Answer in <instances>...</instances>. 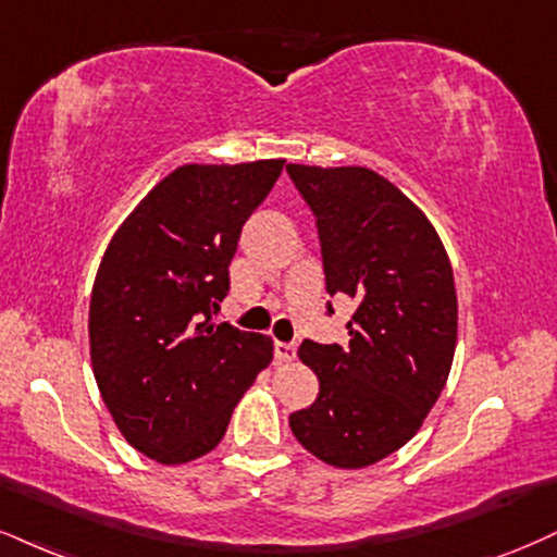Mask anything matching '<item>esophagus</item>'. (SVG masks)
Here are the masks:
<instances>
[{
  "mask_svg": "<svg viewBox=\"0 0 557 557\" xmlns=\"http://www.w3.org/2000/svg\"><path fill=\"white\" fill-rule=\"evenodd\" d=\"M273 356H276V363L294 361V359H297V346H294V343L276 341V346H273Z\"/></svg>",
  "mask_w": 557,
  "mask_h": 557,
  "instance_id": "1",
  "label": "esophagus"
}]
</instances>
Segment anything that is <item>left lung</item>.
<instances>
[{
    "label": "left lung",
    "mask_w": 557,
    "mask_h": 557,
    "mask_svg": "<svg viewBox=\"0 0 557 557\" xmlns=\"http://www.w3.org/2000/svg\"><path fill=\"white\" fill-rule=\"evenodd\" d=\"M286 173L318 216L327 294L359 301L348 348L301 343L320 395L289 425L322 462L361 470L408 444L442 395L457 346L455 273L434 224L387 177L318 164Z\"/></svg>",
    "instance_id": "1"
}]
</instances>
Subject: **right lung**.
I'll list each match as a JSON object with an SVG mask.
<instances>
[{
    "label": "right lung",
    "instance_id": "add662e5",
    "mask_svg": "<svg viewBox=\"0 0 557 557\" xmlns=\"http://www.w3.org/2000/svg\"><path fill=\"white\" fill-rule=\"evenodd\" d=\"M284 162L183 164L106 247L89 299L92 374L123 438L154 462L209 455L273 359L268 335L211 320V310L230 292L243 224Z\"/></svg>",
    "mask_w": 557,
    "mask_h": 557
}]
</instances>
